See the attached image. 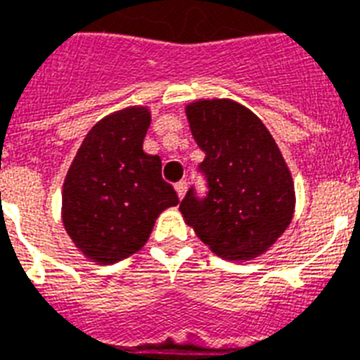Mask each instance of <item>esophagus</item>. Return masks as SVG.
I'll return each instance as SVG.
<instances>
[{"label":"esophagus","instance_id":"1","mask_svg":"<svg viewBox=\"0 0 360 360\" xmlns=\"http://www.w3.org/2000/svg\"><path fill=\"white\" fill-rule=\"evenodd\" d=\"M186 188H188V185H186V181H179V183H177V185H175V191H177V196H179L181 200H183V198H185Z\"/></svg>","mask_w":360,"mask_h":360}]
</instances>
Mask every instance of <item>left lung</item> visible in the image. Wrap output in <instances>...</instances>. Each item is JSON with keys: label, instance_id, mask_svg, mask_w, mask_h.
Here are the masks:
<instances>
[{"label": "left lung", "instance_id": "left-lung-1", "mask_svg": "<svg viewBox=\"0 0 360 360\" xmlns=\"http://www.w3.org/2000/svg\"><path fill=\"white\" fill-rule=\"evenodd\" d=\"M205 158L207 198L186 192L179 211L202 243L224 259H252L276 243L295 213V186L276 141L254 112L231 98L186 104Z\"/></svg>", "mask_w": 360, "mask_h": 360}]
</instances>
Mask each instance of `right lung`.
<instances>
[{
	"instance_id": "add662e5",
	"label": "right lung",
	"mask_w": 360,
	"mask_h": 360,
	"mask_svg": "<svg viewBox=\"0 0 360 360\" xmlns=\"http://www.w3.org/2000/svg\"><path fill=\"white\" fill-rule=\"evenodd\" d=\"M147 106L106 115L82 141L61 194V219L75 246L91 262L112 265L146 245L155 220L179 203L162 179V160L143 151Z\"/></svg>"
}]
</instances>
